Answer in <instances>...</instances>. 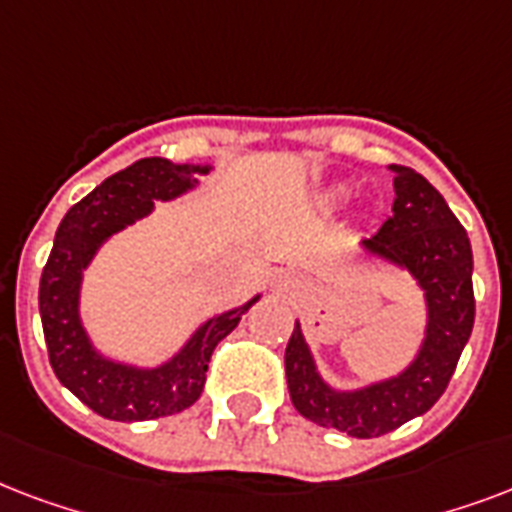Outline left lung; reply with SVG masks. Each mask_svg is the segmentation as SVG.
Instances as JSON below:
<instances>
[{
    "label": "left lung",
    "mask_w": 512,
    "mask_h": 512,
    "mask_svg": "<svg viewBox=\"0 0 512 512\" xmlns=\"http://www.w3.org/2000/svg\"><path fill=\"white\" fill-rule=\"evenodd\" d=\"M392 173V216L363 245L406 267L425 288L430 323L419 358L395 379L358 392H334L315 371L299 323L285 347V379L296 411L352 438H379L430 411L449 387L475 320L473 251L465 227L417 170L392 165Z\"/></svg>",
    "instance_id": "1"
}]
</instances>
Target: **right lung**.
<instances>
[{
  "label": "right lung",
  "instance_id": "right-lung-1",
  "mask_svg": "<svg viewBox=\"0 0 512 512\" xmlns=\"http://www.w3.org/2000/svg\"><path fill=\"white\" fill-rule=\"evenodd\" d=\"M194 173H208V168L173 165L162 157L133 162L130 168L95 186L85 200H79L55 232L53 251L39 280V315L47 355L63 387H69L104 419L144 422L170 417L192 406L205 387V371L216 344L235 331L256 301L251 299L240 310L208 320L176 358L152 371L112 363L87 342L77 312L79 283L87 261L93 259L106 237L152 211L154 200H173L192 189L197 184Z\"/></svg>",
  "mask_w": 512,
  "mask_h": 512
}]
</instances>
